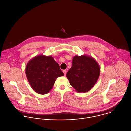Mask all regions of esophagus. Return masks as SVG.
<instances>
[{"mask_svg": "<svg viewBox=\"0 0 131 131\" xmlns=\"http://www.w3.org/2000/svg\"><path fill=\"white\" fill-rule=\"evenodd\" d=\"M62 72H63V73L64 75H66V74H67V70H63V71H62Z\"/></svg>", "mask_w": 131, "mask_h": 131, "instance_id": "esophagus-1", "label": "esophagus"}]
</instances>
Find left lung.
Listing matches in <instances>:
<instances>
[{"instance_id": "obj_1", "label": "left lung", "mask_w": 131, "mask_h": 131, "mask_svg": "<svg viewBox=\"0 0 131 131\" xmlns=\"http://www.w3.org/2000/svg\"><path fill=\"white\" fill-rule=\"evenodd\" d=\"M100 74V66L95 59L83 55L73 57L72 68L66 76L77 92H86L94 86Z\"/></svg>"}]
</instances>
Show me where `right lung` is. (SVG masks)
I'll list each match as a JSON object with an SVG mask.
<instances>
[{
	"mask_svg": "<svg viewBox=\"0 0 131 131\" xmlns=\"http://www.w3.org/2000/svg\"><path fill=\"white\" fill-rule=\"evenodd\" d=\"M26 75L31 88L41 94L48 93L57 77L64 75L59 66L51 56L39 55L27 63Z\"/></svg>",
	"mask_w": 131,
	"mask_h": 131,
	"instance_id": "right-lung-1",
	"label": "right lung"
}]
</instances>
